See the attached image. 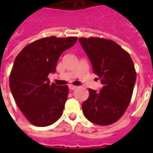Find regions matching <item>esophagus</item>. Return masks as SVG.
Wrapping results in <instances>:
<instances>
[{
  "label": "esophagus",
  "instance_id": "1",
  "mask_svg": "<svg viewBox=\"0 0 153 153\" xmlns=\"http://www.w3.org/2000/svg\"><path fill=\"white\" fill-rule=\"evenodd\" d=\"M69 88H70V90H74V89H76L77 88V86H74V85H69Z\"/></svg>",
  "mask_w": 153,
  "mask_h": 153
}]
</instances>
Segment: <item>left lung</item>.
I'll return each instance as SVG.
<instances>
[{
    "label": "left lung",
    "instance_id": "left-lung-1",
    "mask_svg": "<svg viewBox=\"0 0 153 153\" xmlns=\"http://www.w3.org/2000/svg\"><path fill=\"white\" fill-rule=\"evenodd\" d=\"M79 41L102 84L99 92L88 89L89 97L82 104L83 115L97 125H111L130 102L136 81L134 62L129 54L111 40L80 38Z\"/></svg>",
    "mask_w": 153,
    "mask_h": 153
}]
</instances>
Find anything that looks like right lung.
<instances>
[{
	"mask_svg": "<svg viewBox=\"0 0 153 153\" xmlns=\"http://www.w3.org/2000/svg\"><path fill=\"white\" fill-rule=\"evenodd\" d=\"M76 37L43 38L28 44L16 56L10 75V88L17 106L35 126L52 125L63 113L69 88L50 83L64 51L77 42Z\"/></svg>",
	"mask_w": 153,
	"mask_h": 153,
	"instance_id": "right-lung-1",
	"label": "right lung"
}]
</instances>
